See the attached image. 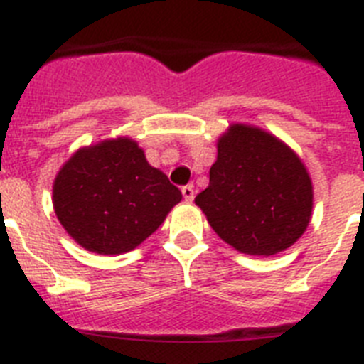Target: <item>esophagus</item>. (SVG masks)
<instances>
[{
    "label": "esophagus",
    "instance_id": "34e87169",
    "mask_svg": "<svg viewBox=\"0 0 364 364\" xmlns=\"http://www.w3.org/2000/svg\"><path fill=\"white\" fill-rule=\"evenodd\" d=\"M182 195H184L186 200L191 202L193 198H195V188H193V186H184V188H182Z\"/></svg>",
    "mask_w": 364,
    "mask_h": 364
}]
</instances>
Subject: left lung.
Returning <instances> with one entry per match:
<instances>
[{
  "instance_id": "1",
  "label": "left lung",
  "mask_w": 364,
  "mask_h": 364,
  "mask_svg": "<svg viewBox=\"0 0 364 364\" xmlns=\"http://www.w3.org/2000/svg\"><path fill=\"white\" fill-rule=\"evenodd\" d=\"M210 186L195 198L224 242L246 255H275L306 231L314 188L306 167L279 138L233 124L218 138Z\"/></svg>"
}]
</instances>
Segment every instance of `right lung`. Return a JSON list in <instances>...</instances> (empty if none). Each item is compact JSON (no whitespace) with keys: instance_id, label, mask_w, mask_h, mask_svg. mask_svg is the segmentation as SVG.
I'll list each match as a JSON object with an SVG mask.
<instances>
[{"instance_id":"add662e5","label":"right lung","mask_w":364,"mask_h":364,"mask_svg":"<svg viewBox=\"0 0 364 364\" xmlns=\"http://www.w3.org/2000/svg\"><path fill=\"white\" fill-rule=\"evenodd\" d=\"M182 193L131 138L82 147L53 186L56 217L87 252L120 255L159 230Z\"/></svg>"}]
</instances>
